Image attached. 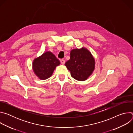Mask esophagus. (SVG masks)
<instances>
[{"instance_id":"34e87169","label":"esophagus","mask_w":133,"mask_h":133,"mask_svg":"<svg viewBox=\"0 0 133 133\" xmlns=\"http://www.w3.org/2000/svg\"><path fill=\"white\" fill-rule=\"evenodd\" d=\"M61 61V63H62V65H64V64H65V60H64V59H62Z\"/></svg>"}]
</instances>
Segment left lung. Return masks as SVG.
<instances>
[{
    "label": "left lung",
    "instance_id": "1",
    "mask_svg": "<svg viewBox=\"0 0 133 133\" xmlns=\"http://www.w3.org/2000/svg\"><path fill=\"white\" fill-rule=\"evenodd\" d=\"M70 59L65 66L70 71L72 78L79 81H86L93 72L95 61L86 48L74 49L70 51Z\"/></svg>",
    "mask_w": 133,
    "mask_h": 133
}]
</instances>
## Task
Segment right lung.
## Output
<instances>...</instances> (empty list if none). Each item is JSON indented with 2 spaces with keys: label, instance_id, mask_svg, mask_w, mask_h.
Instances as JSON below:
<instances>
[{
  "label": "right lung",
  "instance_id": "obj_1",
  "mask_svg": "<svg viewBox=\"0 0 133 133\" xmlns=\"http://www.w3.org/2000/svg\"><path fill=\"white\" fill-rule=\"evenodd\" d=\"M59 61L50 51H46L34 59L32 69L35 74L41 80L49 78L56 68L60 65Z\"/></svg>",
  "mask_w": 133,
  "mask_h": 133
}]
</instances>
